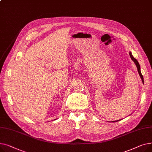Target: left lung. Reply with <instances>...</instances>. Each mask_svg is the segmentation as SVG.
Wrapping results in <instances>:
<instances>
[{"label":"left lung","mask_w":152,"mask_h":152,"mask_svg":"<svg viewBox=\"0 0 152 152\" xmlns=\"http://www.w3.org/2000/svg\"><path fill=\"white\" fill-rule=\"evenodd\" d=\"M129 56H130L131 59H132L134 62V63L136 64V66H137V68L138 72H139V75H140L141 79H142V82L144 83V78H143V76H142V74H141V72H140V65H139V62H138L136 58H134L133 57V56L132 55L131 52L129 53ZM119 121V120L115 121H113V122H116V121Z\"/></svg>","instance_id":"obj_1"}]
</instances>
